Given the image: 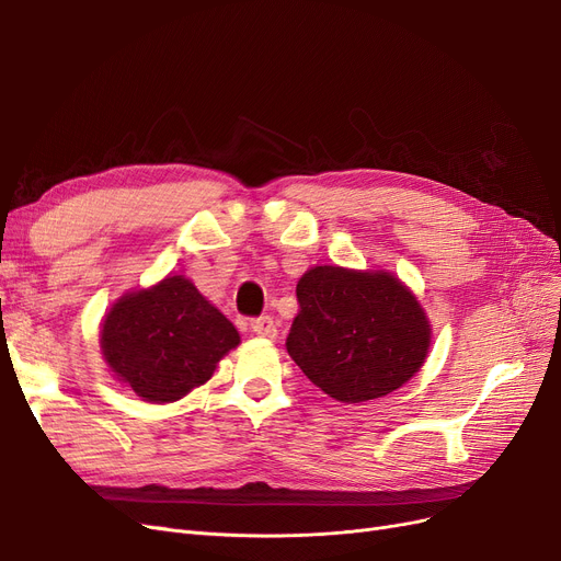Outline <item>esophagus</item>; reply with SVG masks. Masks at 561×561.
Wrapping results in <instances>:
<instances>
[{
  "label": "esophagus",
  "mask_w": 561,
  "mask_h": 561,
  "mask_svg": "<svg viewBox=\"0 0 561 561\" xmlns=\"http://www.w3.org/2000/svg\"><path fill=\"white\" fill-rule=\"evenodd\" d=\"M250 327H253V332H255L257 336H264V339H276V334H278L274 318H268V316L255 318L253 322H250Z\"/></svg>",
  "instance_id": "1"
}]
</instances>
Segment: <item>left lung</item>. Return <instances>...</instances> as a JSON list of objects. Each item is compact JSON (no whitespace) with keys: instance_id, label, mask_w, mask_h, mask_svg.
I'll list each match as a JSON object with an SVG mask.
<instances>
[{"instance_id":"left-lung-1","label":"left lung","mask_w":561,"mask_h":561,"mask_svg":"<svg viewBox=\"0 0 561 561\" xmlns=\"http://www.w3.org/2000/svg\"><path fill=\"white\" fill-rule=\"evenodd\" d=\"M297 301L287 353L336 401L362 403L399 390L430 353L427 316L388 272L313 266L297 283Z\"/></svg>"}]
</instances>
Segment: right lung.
Wrapping results in <instances>:
<instances>
[{"label":"right lung","instance_id":"1","mask_svg":"<svg viewBox=\"0 0 561 561\" xmlns=\"http://www.w3.org/2000/svg\"><path fill=\"white\" fill-rule=\"evenodd\" d=\"M241 341L231 324L183 276L129 293L102 324V355L111 371L144 401L183 399L214 376Z\"/></svg>","mask_w":561,"mask_h":561}]
</instances>
